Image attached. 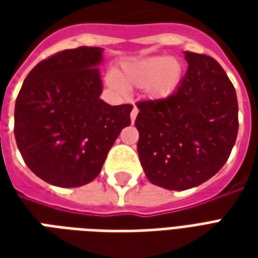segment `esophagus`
<instances>
[{
  "mask_svg": "<svg viewBox=\"0 0 258 258\" xmlns=\"http://www.w3.org/2000/svg\"><path fill=\"white\" fill-rule=\"evenodd\" d=\"M137 114H138V109L134 107V109L131 110V114H130V117H131V121H133V123H134L135 118H137Z\"/></svg>",
  "mask_w": 258,
  "mask_h": 258,
  "instance_id": "34e87169",
  "label": "esophagus"
}]
</instances>
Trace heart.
Masks as SVG:
<instances>
[{
  "label": "heart",
  "mask_w": 258,
  "mask_h": 258,
  "mask_svg": "<svg viewBox=\"0 0 258 258\" xmlns=\"http://www.w3.org/2000/svg\"><path fill=\"white\" fill-rule=\"evenodd\" d=\"M184 79L179 60L170 56H151L124 64L116 74L107 76V85L121 94L127 88H144L152 101H164L178 91Z\"/></svg>",
  "instance_id": "heart-1"
}]
</instances>
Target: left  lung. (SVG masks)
Returning <instances> with one entry per match:
<instances>
[{
    "instance_id": "8db88e82",
    "label": "left lung",
    "mask_w": 258,
    "mask_h": 258,
    "mask_svg": "<svg viewBox=\"0 0 258 258\" xmlns=\"http://www.w3.org/2000/svg\"><path fill=\"white\" fill-rule=\"evenodd\" d=\"M188 72L164 101L140 102L135 127L138 155L152 184L185 190L216 175L238 135V99L220 63L184 52Z\"/></svg>"
}]
</instances>
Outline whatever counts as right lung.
I'll return each mask as SVG.
<instances>
[{"instance_id":"obj_1","label":"right lung","mask_w":258,"mask_h":258,"mask_svg":"<svg viewBox=\"0 0 258 258\" xmlns=\"http://www.w3.org/2000/svg\"><path fill=\"white\" fill-rule=\"evenodd\" d=\"M103 49L80 47L42 60L15 103V138L37 177L62 188L91 182L107 152L131 124V105L101 99Z\"/></svg>"}]
</instances>
